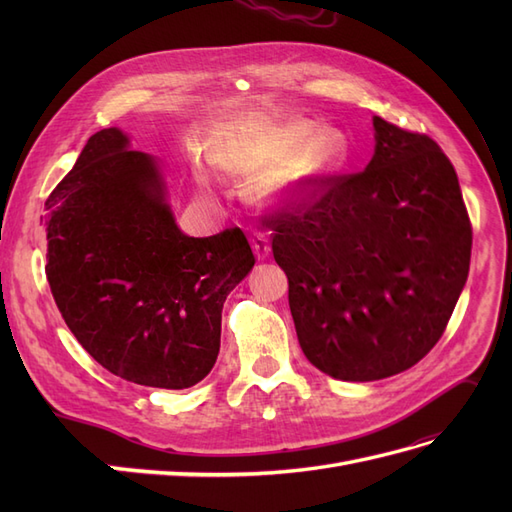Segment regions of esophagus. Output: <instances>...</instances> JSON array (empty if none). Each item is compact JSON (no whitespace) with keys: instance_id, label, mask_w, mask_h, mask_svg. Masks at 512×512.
Here are the masks:
<instances>
[{"instance_id":"esophagus-1","label":"esophagus","mask_w":512,"mask_h":512,"mask_svg":"<svg viewBox=\"0 0 512 512\" xmlns=\"http://www.w3.org/2000/svg\"><path fill=\"white\" fill-rule=\"evenodd\" d=\"M252 247H254V252H256L258 258H267L271 254V243H269L265 232H254Z\"/></svg>"}]
</instances>
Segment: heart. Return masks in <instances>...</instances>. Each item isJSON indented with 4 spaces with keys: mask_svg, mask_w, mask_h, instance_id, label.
<instances>
[{
    "mask_svg": "<svg viewBox=\"0 0 512 512\" xmlns=\"http://www.w3.org/2000/svg\"><path fill=\"white\" fill-rule=\"evenodd\" d=\"M314 134L316 128L303 121H243L220 147H215L213 158L239 175H262L260 194L265 198L288 200L301 192V183L322 168L329 158L327 141H316L309 148L306 146L307 142H312Z\"/></svg>",
    "mask_w": 512,
    "mask_h": 512,
    "instance_id": "b5f03b06",
    "label": "heart"
}]
</instances>
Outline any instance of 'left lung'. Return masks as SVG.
<instances>
[{
    "instance_id": "1",
    "label": "left lung",
    "mask_w": 512,
    "mask_h": 512,
    "mask_svg": "<svg viewBox=\"0 0 512 512\" xmlns=\"http://www.w3.org/2000/svg\"><path fill=\"white\" fill-rule=\"evenodd\" d=\"M361 173L309 177L265 215L307 361L348 382L406 371L438 344L466 286L472 224L427 134L374 117Z\"/></svg>"
}]
</instances>
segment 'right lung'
Instances as JSON below:
<instances>
[{
	"label": "right lung",
	"mask_w": 512,
	"mask_h": 512,
	"mask_svg": "<svg viewBox=\"0 0 512 512\" xmlns=\"http://www.w3.org/2000/svg\"><path fill=\"white\" fill-rule=\"evenodd\" d=\"M44 207L46 280L79 344L134 384L203 380L228 292L256 262L243 230L183 235L156 158L117 128L89 138Z\"/></svg>",
	"instance_id": "1"
}]
</instances>
